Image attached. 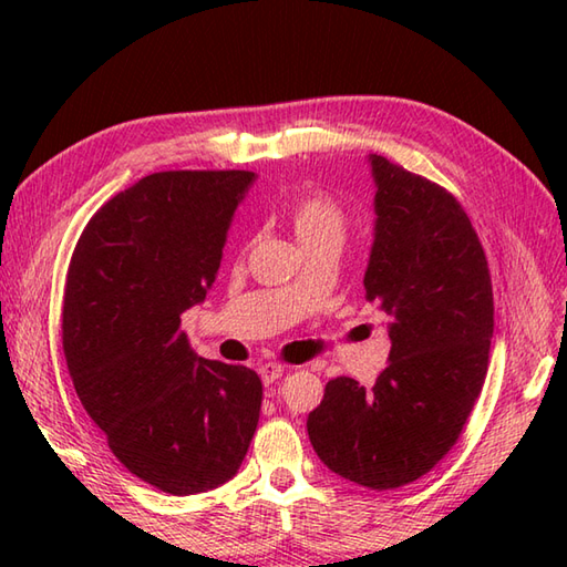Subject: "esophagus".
<instances>
[{
	"mask_svg": "<svg viewBox=\"0 0 567 567\" xmlns=\"http://www.w3.org/2000/svg\"><path fill=\"white\" fill-rule=\"evenodd\" d=\"M285 375V365L280 363H265L260 365V378L265 384H272L277 378Z\"/></svg>",
	"mask_w": 567,
	"mask_h": 567,
	"instance_id": "1",
	"label": "esophagus"
}]
</instances>
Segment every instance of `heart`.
Returning <instances> with one entry per match:
<instances>
[{
    "label": "heart",
    "mask_w": 567,
    "mask_h": 567,
    "mask_svg": "<svg viewBox=\"0 0 567 567\" xmlns=\"http://www.w3.org/2000/svg\"><path fill=\"white\" fill-rule=\"evenodd\" d=\"M290 224L302 248L319 240H341L346 231V214L341 204L323 192H309L297 197L290 207Z\"/></svg>",
    "instance_id": "obj_1"
}]
</instances>
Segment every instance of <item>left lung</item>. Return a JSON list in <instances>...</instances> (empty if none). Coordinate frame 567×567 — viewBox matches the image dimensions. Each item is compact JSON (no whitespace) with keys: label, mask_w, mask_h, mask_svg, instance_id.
<instances>
[{"label":"left lung","mask_w":567,"mask_h":567,"mask_svg":"<svg viewBox=\"0 0 567 567\" xmlns=\"http://www.w3.org/2000/svg\"><path fill=\"white\" fill-rule=\"evenodd\" d=\"M375 240L365 299L392 317L372 388L329 380L307 431L321 463L370 489L414 483L449 453L483 390L495 302L483 244L449 189L370 155Z\"/></svg>","instance_id":"obj_1"}]
</instances>
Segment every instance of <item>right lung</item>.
Masks as SVG:
<instances>
[{
	"instance_id": "obj_1",
	"label": "right lung",
	"mask_w": 567,
	"mask_h": 567,
	"mask_svg": "<svg viewBox=\"0 0 567 567\" xmlns=\"http://www.w3.org/2000/svg\"><path fill=\"white\" fill-rule=\"evenodd\" d=\"M252 179L143 177L92 216L68 268L63 351L75 392L118 463L167 495L231 480L258 426L256 370L199 358L179 329L207 297Z\"/></svg>"
}]
</instances>
